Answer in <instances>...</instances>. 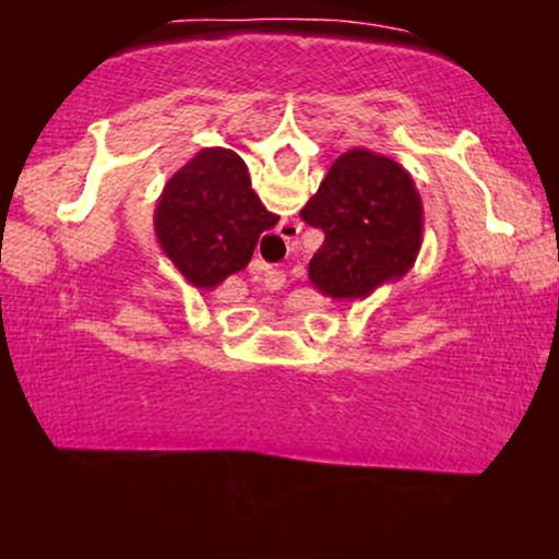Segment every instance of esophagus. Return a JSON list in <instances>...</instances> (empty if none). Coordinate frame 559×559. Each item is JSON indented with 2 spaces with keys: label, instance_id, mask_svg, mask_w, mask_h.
I'll return each instance as SVG.
<instances>
[{
  "label": "esophagus",
  "instance_id": "esophagus-1",
  "mask_svg": "<svg viewBox=\"0 0 559 559\" xmlns=\"http://www.w3.org/2000/svg\"><path fill=\"white\" fill-rule=\"evenodd\" d=\"M300 231L298 224H290V222H283L278 226V236L283 241H290L296 239V234ZM283 281H286V276H283L281 271H266L263 273V286H266V290H278L283 286Z\"/></svg>",
  "mask_w": 559,
  "mask_h": 559
}]
</instances>
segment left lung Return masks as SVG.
Here are the masks:
<instances>
[{"label":"left lung","instance_id":"left-lung-1","mask_svg":"<svg viewBox=\"0 0 559 559\" xmlns=\"http://www.w3.org/2000/svg\"><path fill=\"white\" fill-rule=\"evenodd\" d=\"M300 216L325 234L308 276L335 300L367 298L400 281L421 249L424 204L412 175L365 147L335 159Z\"/></svg>","mask_w":559,"mask_h":559}]
</instances>
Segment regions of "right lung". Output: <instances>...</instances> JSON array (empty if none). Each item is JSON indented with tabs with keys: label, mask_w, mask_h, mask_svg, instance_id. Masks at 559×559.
Masks as SVG:
<instances>
[{
	"label": "right lung",
	"mask_w": 559,
	"mask_h": 559,
	"mask_svg": "<svg viewBox=\"0 0 559 559\" xmlns=\"http://www.w3.org/2000/svg\"><path fill=\"white\" fill-rule=\"evenodd\" d=\"M278 216L251 189L249 167L226 147H204L167 179L155 210V236L189 286L214 290L246 269L261 234Z\"/></svg>",
	"instance_id": "right-lung-1"
}]
</instances>
